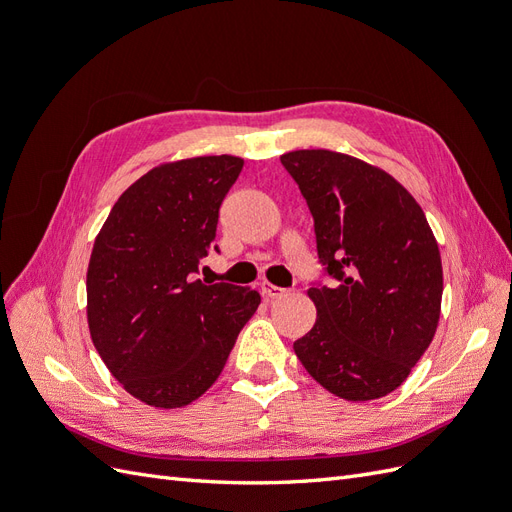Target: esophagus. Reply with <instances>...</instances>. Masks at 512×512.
Returning <instances> with one entry per match:
<instances>
[{
    "instance_id": "1",
    "label": "esophagus",
    "mask_w": 512,
    "mask_h": 512,
    "mask_svg": "<svg viewBox=\"0 0 512 512\" xmlns=\"http://www.w3.org/2000/svg\"><path fill=\"white\" fill-rule=\"evenodd\" d=\"M260 288H262V294H265L267 299H280V297H284V294L288 292L286 288L273 286L271 282H262V284H260Z\"/></svg>"
}]
</instances>
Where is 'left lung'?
<instances>
[{"label": "left lung", "instance_id": "left-lung-1", "mask_svg": "<svg viewBox=\"0 0 512 512\" xmlns=\"http://www.w3.org/2000/svg\"><path fill=\"white\" fill-rule=\"evenodd\" d=\"M312 211L318 258L337 284L307 290L316 324L294 354L348 401L393 393L429 348L442 260L421 205L382 168L329 149L280 158Z\"/></svg>", "mask_w": 512, "mask_h": 512}]
</instances>
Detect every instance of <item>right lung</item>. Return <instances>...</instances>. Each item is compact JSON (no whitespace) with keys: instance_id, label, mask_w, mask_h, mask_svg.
Wrapping results in <instances>:
<instances>
[{"instance_id":"1","label":"right lung","mask_w":512,"mask_h":512,"mask_svg":"<svg viewBox=\"0 0 512 512\" xmlns=\"http://www.w3.org/2000/svg\"><path fill=\"white\" fill-rule=\"evenodd\" d=\"M243 160L200 156L151 168L119 196L87 269V324L132 397L192 404L218 380L260 294L194 280L215 245L220 205Z\"/></svg>"}]
</instances>
